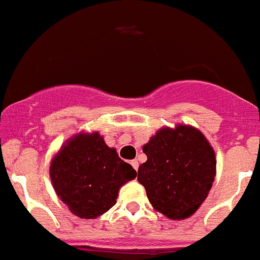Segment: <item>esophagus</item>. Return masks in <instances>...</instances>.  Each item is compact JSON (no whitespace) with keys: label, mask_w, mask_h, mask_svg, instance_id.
<instances>
[{"label":"esophagus","mask_w":260,"mask_h":260,"mask_svg":"<svg viewBox=\"0 0 260 260\" xmlns=\"http://www.w3.org/2000/svg\"><path fill=\"white\" fill-rule=\"evenodd\" d=\"M130 164H132V166L133 167H134V170L135 171H137V170H138V166H139V164H138V160H132V162H130Z\"/></svg>","instance_id":"obj_1"}]
</instances>
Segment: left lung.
<instances>
[{"mask_svg": "<svg viewBox=\"0 0 260 260\" xmlns=\"http://www.w3.org/2000/svg\"><path fill=\"white\" fill-rule=\"evenodd\" d=\"M147 160L138 169L154 210L183 220L201 207L216 175L215 151L194 126L159 128L142 147Z\"/></svg>", "mask_w": 260, "mask_h": 260, "instance_id": "left-lung-1", "label": "left lung"}]
</instances>
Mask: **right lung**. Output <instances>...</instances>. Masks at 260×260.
<instances>
[{
    "label": "right lung",
    "instance_id": "1",
    "mask_svg": "<svg viewBox=\"0 0 260 260\" xmlns=\"http://www.w3.org/2000/svg\"><path fill=\"white\" fill-rule=\"evenodd\" d=\"M137 177L98 132H81L61 146L50 162L55 194L74 215L95 219L117 203L119 188Z\"/></svg>",
    "mask_w": 260,
    "mask_h": 260
}]
</instances>
